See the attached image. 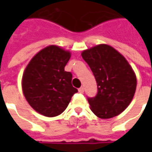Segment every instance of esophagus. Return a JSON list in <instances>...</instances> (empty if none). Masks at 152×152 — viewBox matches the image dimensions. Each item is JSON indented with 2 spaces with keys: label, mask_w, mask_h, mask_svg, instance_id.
<instances>
[{
  "label": "esophagus",
  "mask_w": 152,
  "mask_h": 152,
  "mask_svg": "<svg viewBox=\"0 0 152 152\" xmlns=\"http://www.w3.org/2000/svg\"><path fill=\"white\" fill-rule=\"evenodd\" d=\"M78 90H79L80 93H83L84 92V88H83V87H80Z\"/></svg>",
  "instance_id": "34e87169"
}]
</instances>
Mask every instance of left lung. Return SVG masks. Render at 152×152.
I'll return each mask as SVG.
<instances>
[{"mask_svg":"<svg viewBox=\"0 0 152 152\" xmlns=\"http://www.w3.org/2000/svg\"><path fill=\"white\" fill-rule=\"evenodd\" d=\"M81 56L94 75L98 94L88 99L98 117L110 119L127 108L137 87V77L126 58L109 45L100 44L83 50Z\"/></svg>","mask_w":152,"mask_h":152,"instance_id":"8db88e82","label":"left lung"}]
</instances>
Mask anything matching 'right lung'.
I'll return each mask as SVG.
<instances>
[{
    "label": "right lung",
    "mask_w": 152,
    "mask_h": 152,
    "mask_svg": "<svg viewBox=\"0 0 152 152\" xmlns=\"http://www.w3.org/2000/svg\"><path fill=\"white\" fill-rule=\"evenodd\" d=\"M71 52L51 45L40 50L26 66L22 77L25 99L35 111L47 117L62 114L78 90L72 85V75L64 67Z\"/></svg>",
    "instance_id": "right-lung-1"
}]
</instances>
